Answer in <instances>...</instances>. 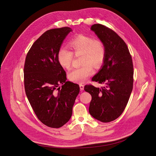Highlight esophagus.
Wrapping results in <instances>:
<instances>
[{
    "label": "esophagus",
    "mask_w": 156,
    "mask_h": 156,
    "mask_svg": "<svg viewBox=\"0 0 156 156\" xmlns=\"http://www.w3.org/2000/svg\"><path fill=\"white\" fill-rule=\"evenodd\" d=\"M79 87H80V89L81 90H83L84 89V85H82V84H80L79 85Z\"/></svg>",
    "instance_id": "34e87169"
}]
</instances>
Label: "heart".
I'll return each instance as SVG.
<instances>
[{
	"mask_svg": "<svg viewBox=\"0 0 156 156\" xmlns=\"http://www.w3.org/2000/svg\"><path fill=\"white\" fill-rule=\"evenodd\" d=\"M69 45L75 55H82V67L73 68L68 74L69 79L75 83L84 82L94 73L92 66L95 68L100 67L105 58V48L102 42L84 35H79L73 38ZM73 59V53L64 47H61L58 53L59 64L69 69Z\"/></svg>",
	"mask_w": 156,
	"mask_h": 156,
	"instance_id": "obj_1",
	"label": "heart"
}]
</instances>
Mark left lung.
<instances>
[{
    "label": "left lung",
    "mask_w": 156,
    "mask_h": 156,
    "mask_svg": "<svg viewBox=\"0 0 156 156\" xmlns=\"http://www.w3.org/2000/svg\"><path fill=\"white\" fill-rule=\"evenodd\" d=\"M105 48V58L92 81L104 84L96 88L85 85L92 96L90 115L95 119L109 122L118 118L124 111L133 90V66L129 48L113 30L100 24L90 27Z\"/></svg>",
    "instance_id": "left-lung-1"
}]
</instances>
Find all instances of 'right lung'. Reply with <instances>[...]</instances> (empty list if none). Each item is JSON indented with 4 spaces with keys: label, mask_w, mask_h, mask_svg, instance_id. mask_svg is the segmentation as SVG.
Segmentation results:
<instances>
[{
    "label": "right lung",
    "mask_w": 156,
    "mask_h": 156,
    "mask_svg": "<svg viewBox=\"0 0 156 156\" xmlns=\"http://www.w3.org/2000/svg\"><path fill=\"white\" fill-rule=\"evenodd\" d=\"M71 31L68 27L47 30L32 45L25 60L26 96L38 118L51 128L69 120L80 91L79 85L66 81V73L58 61V51Z\"/></svg>",
    "instance_id": "1"
}]
</instances>
